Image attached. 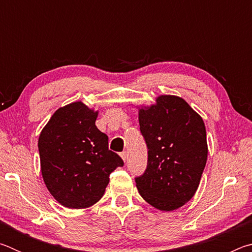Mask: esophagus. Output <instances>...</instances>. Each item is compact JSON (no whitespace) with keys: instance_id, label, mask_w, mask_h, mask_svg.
I'll return each mask as SVG.
<instances>
[{"instance_id":"34e87169","label":"esophagus","mask_w":252,"mask_h":252,"mask_svg":"<svg viewBox=\"0 0 252 252\" xmlns=\"http://www.w3.org/2000/svg\"><path fill=\"white\" fill-rule=\"evenodd\" d=\"M120 156H121V158H122V160L123 161H126V159H127V155H126V152H121L120 153Z\"/></svg>"}]
</instances>
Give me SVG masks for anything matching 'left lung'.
I'll use <instances>...</instances> for the list:
<instances>
[{"mask_svg":"<svg viewBox=\"0 0 252 252\" xmlns=\"http://www.w3.org/2000/svg\"><path fill=\"white\" fill-rule=\"evenodd\" d=\"M148 147V165L135 178L146 201L161 211L181 208L193 197L208 158L206 126L180 96L163 94L136 106Z\"/></svg>","mask_w":252,"mask_h":252,"instance_id":"8db88e82","label":"left lung"}]
</instances>
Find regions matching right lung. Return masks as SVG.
Returning a JSON list of instances; mask_svg holds the SVG:
<instances>
[{"mask_svg": "<svg viewBox=\"0 0 252 252\" xmlns=\"http://www.w3.org/2000/svg\"><path fill=\"white\" fill-rule=\"evenodd\" d=\"M97 114L83 102H72L55 111L40 133L42 178L63 207L93 206L104 194L110 173L123 165L96 127Z\"/></svg>", "mask_w": 252, "mask_h": 252, "instance_id": "right-lung-1", "label": "right lung"}]
</instances>
